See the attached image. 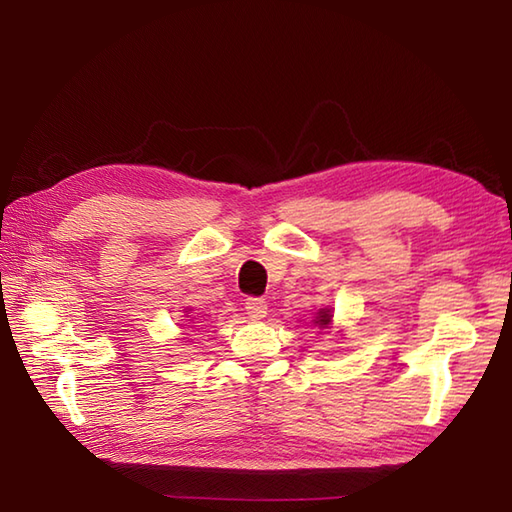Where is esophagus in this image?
Instances as JSON below:
<instances>
[{
	"label": "esophagus",
	"mask_w": 512,
	"mask_h": 512,
	"mask_svg": "<svg viewBox=\"0 0 512 512\" xmlns=\"http://www.w3.org/2000/svg\"><path fill=\"white\" fill-rule=\"evenodd\" d=\"M246 314L253 321H262L268 314V303L259 297H250L246 299Z\"/></svg>",
	"instance_id": "obj_1"
}]
</instances>
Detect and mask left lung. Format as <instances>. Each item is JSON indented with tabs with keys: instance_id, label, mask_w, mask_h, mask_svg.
Instances as JSON below:
<instances>
[{
	"instance_id": "left-lung-1",
	"label": "left lung",
	"mask_w": 512,
	"mask_h": 512,
	"mask_svg": "<svg viewBox=\"0 0 512 512\" xmlns=\"http://www.w3.org/2000/svg\"><path fill=\"white\" fill-rule=\"evenodd\" d=\"M332 317H334V314H332V308L325 306V308H319L317 317L312 319V323L317 325L319 330H330V328H332Z\"/></svg>"
}]
</instances>
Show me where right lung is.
<instances>
[{
  "mask_svg": "<svg viewBox=\"0 0 512 512\" xmlns=\"http://www.w3.org/2000/svg\"><path fill=\"white\" fill-rule=\"evenodd\" d=\"M184 317H189V310H184ZM182 321H184L182 328H187V323H195V321H193V317H189V319H182Z\"/></svg>",
  "mask_w": 512,
  "mask_h": 512,
  "instance_id": "obj_1",
  "label": "right lung"
}]
</instances>
